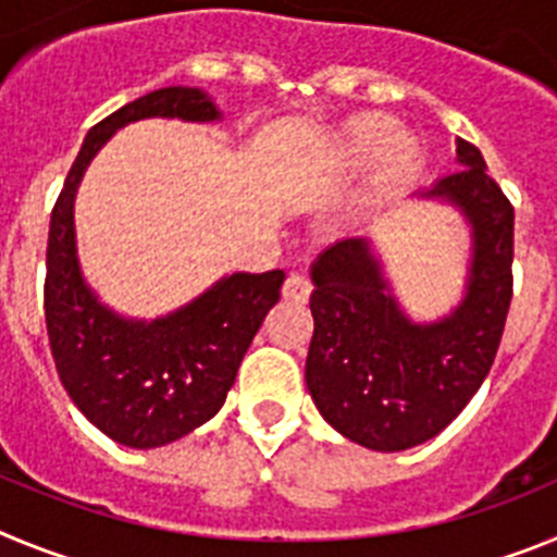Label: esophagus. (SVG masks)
<instances>
[{"label": "esophagus", "instance_id": "obj_1", "mask_svg": "<svg viewBox=\"0 0 557 557\" xmlns=\"http://www.w3.org/2000/svg\"><path fill=\"white\" fill-rule=\"evenodd\" d=\"M309 295H312V282H309V275L289 273L287 282H284V298L293 304H307Z\"/></svg>", "mask_w": 557, "mask_h": 557}]
</instances>
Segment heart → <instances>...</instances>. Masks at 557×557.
<instances>
[{
  "label": "heart",
  "instance_id": "1",
  "mask_svg": "<svg viewBox=\"0 0 557 557\" xmlns=\"http://www.w3.org/2000/svg\"><path fill=\"white\" fill-rule=\"evenodd\" d=\"M393 120L385 113H359L346 122L337 136V159L346 164L376 166V181L387 189L407 186L424 166V150L410 133H393Z\"/></svg>",
  "mask_w": 557,
  "mask_h": 557
}]
</instances>
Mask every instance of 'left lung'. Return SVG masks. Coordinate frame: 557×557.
I'll list each match as a JSON object with an SVG mask.
<instances>
[{
    "label": "left lung",
    "mask_w": 557,
    "mask_h": 557,
    "mask_svg": "<svg viewBox=\"0 0 557 557\" xmlns=\"http://www.w3.org/2000/svg\"><path fill=\"white\" fill-rule=\"evenodd\" d=\"M460 170L426 198L455 203L474 234L469 293L437 323L398 309L368 239L318 256L309 298L314 334L307 387L329 424L373 451L424 444L460 416L499 348L513 298V206L471 141L457 139Z\"/></svg>",
    "instance_id": "8db88e82"
}]
</instances>
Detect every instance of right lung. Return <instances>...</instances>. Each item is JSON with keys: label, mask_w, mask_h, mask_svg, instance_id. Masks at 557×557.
<instances>
[{"label": "right lung", "mask_w": 557, "mask_h": 557, "mask_svg": "<svg viewBox=\"0 0 557 557\" xmlns=\"http://www.w3.org/2000/svg\"><path fill=\"white\" fill-rule=\"evenodd\" d=\"M147 116L220 120L200 88L170 86L127 102L88 131L52 209L44 314L58 376L77 410L111 441L156 449L223 407L250 339L282 298L284 270L234 273L159 321H125L83 282L72 206L88 161L116 127Z\"/></svg>", "instance_id": "right-lung-1"}]
</instances>
